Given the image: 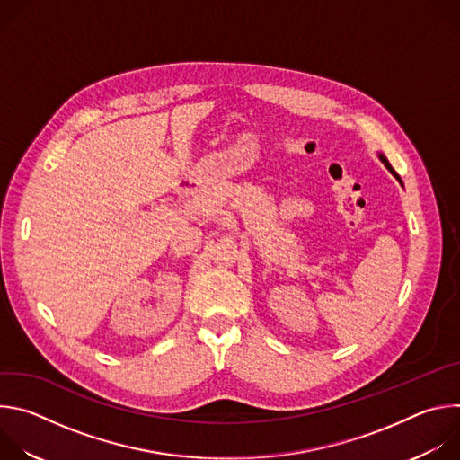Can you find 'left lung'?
Wrapping results in <instances>:
<instances>
[{"instance_id": "left-lung-1", "label": "left lung", "mask_w": 460, "mask_h": 460, "mask_svg": "<svg viewBox=\"0 0 460 460\" xmlns=\"http://www.w3.org/2000/svg\"><path fill=\"white\" fill-rule=\"evenodd\" d=\"M380 160H382V162H384V165H385V167H387V169H389V171H391V172H393V174H395V176H397V180H401V178H399V174H397V172H395V171H393V167H391V165H389V162H387V158H385V156H382V155H380Z\"/></svg>"}]
</instances>
